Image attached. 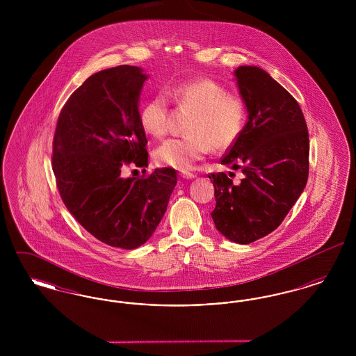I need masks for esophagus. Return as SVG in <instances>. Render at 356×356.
I'll return each mask as SVG.
<instances>
[{"label":"esophagus","instance_id":"obj_1","mask_svg":"<svg viewBox=\"0 0 356 356\" xmlns=\"http://www.w3.org/2000/svg\"><path fill=\"white\" fill-rule=\"evenodd\" d=\"M183 179H195L196 176L193 175V173H191V172H181V175H180Z\"/></svg>","mask_w":356,"mask_h":356}]
</instances>
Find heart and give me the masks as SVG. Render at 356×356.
<instances>
[{
	"instance_id": "heart-1",
	"label": "heart",
	"mask_w": 356,
	"mask_h": 356,
	"mask_svg": "<svg viewBox=\"0 0 356 356\" xmlns=\"http://www.w3.org/2000/svg\"><path fill=\"white\" fill-rule=\"evenodd\" d=\"M173 97L180 109L193 112L186 127V137L170 138L160 144L153 157L157 164L175 170H191L195 161L211 149H225L235 143L245 120L244 105L220 84L212 80H196L177 85ZM168 96L156 93L144 102L140 111L143 129L153 137H163L170 131Z\"/></svg>"
}]
</instances>
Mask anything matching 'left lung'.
Wrapping results in <instances>:
<instances>
[{"instance_id": "1", "label": "left lung", "mask_w": 356, "mask_h": 356, "mask_svg": "<svg viewBox=\"0 0 356 356\" xmlns=\"http://www.w3.org/2000/svg\"><path fill=\"white\" fill-rule=\"evenodd\" d=\"M248 121L222 165L241 170L240 184L211 173L216 207L211 216L221 235L250 244L275 231L302 195L308 179L309 138L298 102L259 67L234 72Z\"/></svg>"}]
</instances>
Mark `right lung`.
<instances>
[{
    "label": "right lung",
    "mask_w": 356,
    "mask_h": 356,
    "mask_svg": "<svg viewBox=\"0 0 356 356\" xmlns=\"http://www.w3.org/2000/svg\"><path fill=\"white\" fill-rule=\"evenodd\" d=\"M147 79L131 65L92 74L63 106L53 138L51 168L65 207L90 235L122 250L152 236L177 183L172 168L121 177L125 164L148 167L138 111Z\"/></svg>",
    "instance_id": "add662e5"
}]
</instances>
